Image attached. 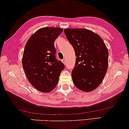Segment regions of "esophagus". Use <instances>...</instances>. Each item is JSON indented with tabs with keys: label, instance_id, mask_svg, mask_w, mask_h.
Instances as JSON below:
<instances>
[{
	"label": "esophagus",
	"instance_id": "esophagus-1",
	"mask_svg": "<svg viewBox=\"0 0 129 129\" xmlns=\"http://www.w3.org/2000/svg\"><path fill=\"white\" fill-rule=\"evenodd\" d=\"M62 62L64 63V64H66V59H63L62 60Z\"/></svg>",
	"mask_w": 129,
	"mask_h": 129
}]
</instances>
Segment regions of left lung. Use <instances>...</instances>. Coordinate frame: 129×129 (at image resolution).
<instances>
[{
	"label": "left lung",
	"mask_w": 129,
	"mask_h": 129,
	"mask_svg": "<svg viewBox=\"0 0 129 129\" xmlns=\"http://www.w3.org/2000/svg\"><path fill=\"white\" fill-rule=\"evenodd\" d=\"M64 32L77 56L71 72L73 83L83 91H92L102 83L107 72L106 46L100 35L89 29L66 28Z\"/></svg>",
	"instance_id": "8db88e82"
}]
</instances>
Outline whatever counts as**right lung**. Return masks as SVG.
Listing matches in <instances>:
<instances>
[{
  "label": "right lung",
  "instance_id": "add662e5",
  "mask_svg": "<svg viewBox=\"0 0 129 129\" xmlns=\"http://www.w3.org/2000/svg\"><path fill=\"white\" fill-rule=\"evenodd\" d=\"M58 27L40 28L25 45L22 66L28 82L36 89L49 92L58 84L64 65L56 58L54 41L62 33Z\"/></svg>",
  "mask_w": 129,
  "mask_h": 129
}]
</instances>
